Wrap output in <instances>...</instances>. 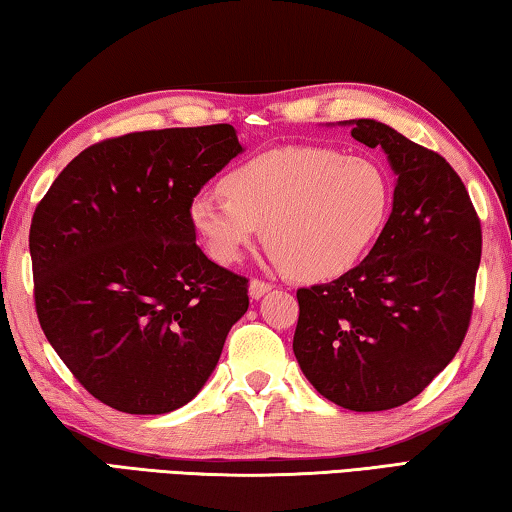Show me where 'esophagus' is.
I'll use <instances>...</instances> for the list:
<instances>
[{
  "label": "esophagus",
  "instance_id": "1",
  "mask_svg": "<svg viewBox=\"0 0 512 512\" xmlns=\"http://www.w3.org/2000/svg\"><path fill=\"white\" fill-rule=\"evenodd\" d=\"M268 291H271V284L264 282V280H253V282H250V287H248V293H250V298H253V300H259Z\"/></svg>",
  "mask_w": 512,
  "mask_h": 512
}]
</instances>
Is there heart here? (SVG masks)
Listing matches in <instances>:
<instances>
[{
  "label": "heart",
  "instance_id": "heart-1",
  "mask_svg": "<svg viewBox=\"0 0 512 512\" xmlns=\"http://www.w3.org/2000/svg\"><path fill=\"white\" fill-rule=\"evenodd\" d=\"M223 194L189 203V223L216 262L235 264L264 228L275 264L298 280L357 266L391 214L393 187L375 160L327 146H282L239 164Z\"/></svg>",
  "mask_w": 512,
  "mask_h": 512
}]
</instances>
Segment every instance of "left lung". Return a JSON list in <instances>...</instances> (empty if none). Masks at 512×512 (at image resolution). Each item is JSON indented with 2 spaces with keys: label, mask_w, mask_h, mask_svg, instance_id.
I'll return each instance as SVG.
<instances>
[{
  "label": "left lung",
  "mask_w": 512,
  "mask_h": 512,
  "mask_svg": "<svg viewBox=\"0 0 512 512\" xmlns=\"http://www.w3.org/2000/svg\"><path fill=\"white\" fill-rule=\"evenodd\" d=\"M386 153L397 183L375 246L339 280L298 289L293 354L329 402L386 411L420 395L461 348L474 307L481 221L436 151L375 119L341 121Z\"/></svg>",
  "instance_id": "1"
}]
</instances>
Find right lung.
<instances>
[{"label": "right lung", "instance_id": "obj_1", "mask_svg": "<svg viewBox=\"0 0 512 512\" xmlns=\"http://www.w3.org/2000/svg\"><path fill=\"white\" fill-rule=\"evenodd\" d=\"M244 151L230 124L128 133L81 151L31 221L42 332L112 409L176 411L219 363L248 280L196 246L189 203Z\"/></svg>", "mask_w": 512, "mask_h": 512}]
</instances>
